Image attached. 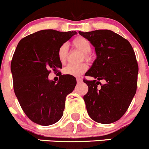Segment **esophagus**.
<instances>
[{
    "label": "esophagus",
    "instance_id": "1",
    "mask_svg": "<svg viewBox=\"0 0 149 149\" xmlns=\"http://www.w3.org/2000/svg\"><path fill=\"white\" fill-rule=\"evenodd\" d=\"M76 79H77V81L78 83L81 82V81H82V79H81V78H80V77H77Z\"/></svg>",
    "mask_w": 149,
    "mask_h": 149
}]
</instances>
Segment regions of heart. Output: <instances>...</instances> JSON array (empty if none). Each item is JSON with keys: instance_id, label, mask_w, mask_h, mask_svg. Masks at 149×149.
Here are the masks:
<instances>
[{"instance_id": "heart-1", "label": "heart", "mask_w": 149, "mask_h": 149, "mask_svg": "<svg viewBox=\"0 0 149 149\" xmlns=\"http://www.w3.org/2000/svg\"><path fill=\"white\" fill-rule=\"evenodd\" d=\"M72 45L76 49H79L83 53L82 59H85L87 61H92V55L90 53L92 50V44L90 41L87 38L81 36H77L72 40ZM68 55V47L67 44H62L58 50H57V57L59 60L62 64H64L66 62ZM88 69L87 63L79 64V65H72L70 64L68 66L65 67L63 70V72L65 74L71 75V76H79L85 72Z\"/></svg>"}]
</instances>
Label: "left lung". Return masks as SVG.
Returning <instances> with one entry per match:
<instances>
[{
    "label": "left lung",
    "mask_w": 149,
    "mask_h": 149,
    "mask_svg": "<svg viewBox=\"0 0 149 149\" xmlns=\"http://www.w3.org/2000/svg\"><path fill=\"white\" fill-rule=\"evenodd\" d=\"M79 33L90 41L97 54L85 75L97 79H83L88 86L83 97L88 114L101 124L115 122L127 111L136 92L139 66L135 52L127 40L111 30ZM102 79L106 81L104 85L98 81Z\"/></svg>",
    "instance_id": "8db88e82"
}]
</instances>
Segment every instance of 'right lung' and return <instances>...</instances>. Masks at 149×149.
I'll use <instances>...</instances> for the list:
<instances>
[{"label":"right lung","mask_w":149,"mask_h":149,"mask_svg":"<svg viewBox=\"0 0 149 149\" xmlns=\"http://www.w3.org/2000/svg\"><path fill=\"white\" fill-rule=\"evenodd\" d=\"M76 33L40 30L17 44L10 65L14 92L22 109L34 123L52 125L63 115L66 97L74 90L76 78L61 72L56 83L49 80L48 75L50 69L56 72L62 68L57 50Z\"/></svg>","instance_id":"add662e5"}]
</instances>
